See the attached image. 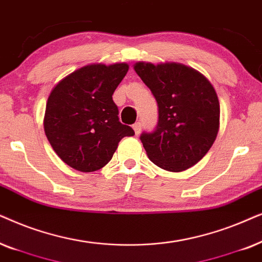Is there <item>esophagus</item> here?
Masks as SVG:
<instances>
[{
	"label": "esophagus",
	"instance_id": "34e87169",
	"mask_svg": "<svg viewBox=\"0 0 262 262\" xmlns=\"http://www.w3.org/2000/svg\"><path fill=\"white\" fill-rule=\"evenodd\" d=\"M133 129H134L135 134L139 135V133H140V130H141V123H140V122H137V123H134Z\"/></svg>",
	"mask_w": 262,
	"mask_h": 262
}]
</instances>
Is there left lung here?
<instances>
[{"mask_svg":"<svg viewBox=\"0 0 262 262\" xmlns=\"http://www.w3.org/2000/svg\"><path fill=\"white\" fill-rule=\"evenodd\" d=\"M134 71L158 103L156 130L140 137L149 160L166 171L189 169L217 138L221 106L214 87L200 72L175 62H137Z\"/></svg>","mask_w":262,"mask_h":262,"instance_id":"obj_1","label":"left lung"}]
</instances>
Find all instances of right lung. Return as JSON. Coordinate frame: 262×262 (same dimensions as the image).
I'll return each mask as SVG.
<instances>
[{"label": "right lung", "mask_w": 262, "mask_h": 262, "mask_svg": "<svg viewBox=\"0 0 262 262\" xmlns=\"http://www.w3.org/2000/svg\"><path fill=\"white\" fill-rule=\"evenodd\" d=\"M127 63L87 64L55 85L44 115L51 147L73 169L92 172L113 158L118 142L134 130L118 121L113 95L127 74Z\"/></svg>", "instance_id": "add662e5"}]
</instances>
